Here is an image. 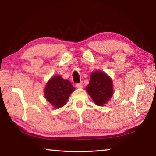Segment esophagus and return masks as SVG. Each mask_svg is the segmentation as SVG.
<instances>
[{"label":"esophagus","mask_w":156,"mask_h":156,"mask_svg":"<svg viewBox=\"0 0 156 156\" xmlns=\"http://www.w3.org/2000/svg\"><path fill=\"white\" fill-rule=\"evenodd\" d=\"M83 85H84V84H83V82H80V83L76 84V87H77L78 88H82V87H83Z\"/></svg>","instance_id":"1"}]
</instances>
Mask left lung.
<instances>
[{
    "label": "left lung",
    "instance_id": "8db88e82",
    "mask_svg": "<svg viewBox=\"0 0 156 156\" xmlns=\"http://www.w3.org/2000/svg\"><path fill=\"white\" fill-rule=\"evenodd\" d=\"M86 90L97 105H104L113 96L112 79L102 72H93Z\"/></svg>",
    "mask_w": 156,
    "mask_h": 156
}]
</instances>
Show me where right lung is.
I'll use <instances>...</instances> for the list:
<instances>
[{"mask_svg": "<svg viewBox=\"0 0 156 156\" xmlns=\"http://www.w3.org/2000/svg\"><path fill=\"white\" fill-rule=\"evenodd\" d=\"M74 89L69 81L64 80L60 76H56L47 83L44 96L47 101L56 109H58L66 104L69 96Z\"/></svg>", "mask_w": 156, "mask_h": 156, "instance_id": "right-lung-1", "label": "right lung"}]
</instances>
